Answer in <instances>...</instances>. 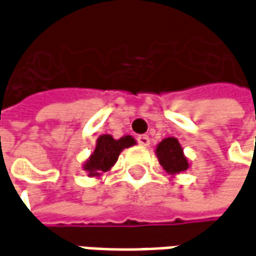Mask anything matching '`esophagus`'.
Masks as SVG:
<instances>
[{
    "label": "esophagus",
    "mask_w": 256,
    "mask_h": 256,
    "mask_svg": "<svg viewBox=\"0 0 256 256\" xmlns=\"http://www.w3.org/2000/svg\"><path fill=\"white\" fill-rule=\"evenodd\" d=\"M137 141H138V144L141 145V146H148L150 142V140L148 136H145V134H142V136H138L137 137Z\"/></svg>",
    "instance_id": "1"
}]
</instances>
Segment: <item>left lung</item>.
Returning <instances> with one entry per match:
<instances>
[{
    "label": "left lung",
    "instance_id": "1",
    "mask_svg": "<svg viewBox=\"0 0 256 256\" xmlns=\"http://www.w3.org/2000/svg\"><path fill=\"white\" fill-rule=\"evenodd\" d=\"M155 154L160 166L170 176H177L189 168L188 158L184 155L182 146L180 144V141L174 137L162 140L160 142L156 145Z\"/></svg>",
    "mask_w": 256,
    "mask_h": 256
}]
</instances>
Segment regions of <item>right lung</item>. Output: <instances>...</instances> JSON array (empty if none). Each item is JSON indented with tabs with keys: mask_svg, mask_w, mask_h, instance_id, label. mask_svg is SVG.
Here are the masks:
<instances>
[{
	"mask_svg": "<svg viewBox=\"0 0 256 256\" xmlns=\"http://www.w3.org/2000/svg\"><path fill=\"white\" fill-rule=\"evenodd\" d=\"M133 145H136V140L132 136H123L119 140H115L110 134H102L96 141L94 152L84 162L82 168L89 177H101L114 167L120 152Z\"/></svg>",
	"mask_w": 256,
	"mask_h": 256,
	"instance_id": "right-lung-1",
	"label": "right lung"
}]
</instances>
